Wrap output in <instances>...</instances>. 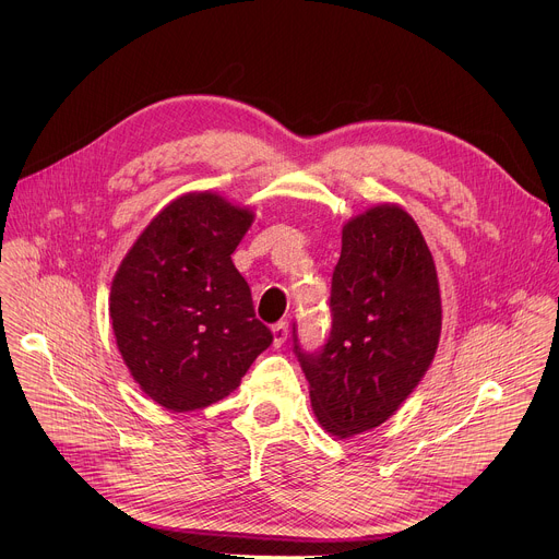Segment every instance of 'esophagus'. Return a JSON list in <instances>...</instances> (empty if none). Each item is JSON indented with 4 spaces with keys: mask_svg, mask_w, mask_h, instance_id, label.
Masks as SVG:
<instances>
[{
    "mask_svg": "<svg viewBox=\"0 0 559 559\" xmlns=\"http://www.w3.org/2000/svg\"><path fill=\"white\" fill-rule=\"evenodd\" d=\"M272 334H274V345L281 347L285 341H287V334H289V325L287 321H278L272 325Z\"/></svg>",
    "mask_w": 559,
    "mask_h": 559,
    "instance_id": "esophagus-1",
    "label": "esophagus"
}]
</instances>
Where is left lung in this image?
I'll return each mask as SVG.
<instances>
[{
    "instance_id": "8db88e82",
    "label": "left lung",
    "mask_w": 559,
    "mask_h": 559,
    "mask_svg": "<svg viewBox=\"0 0 559 559\" xmlns=\"http://www.w3.org/2000/svg\"><path fill=\"white\" fill-rule=\"evenodd\" d=\"M330 309L332 330L316 352L300 347L294 323V354L318 423L349 438L401 407L438 349V274L403 207L376 205L343 227Z\"/></svg>"
}]
</instances>
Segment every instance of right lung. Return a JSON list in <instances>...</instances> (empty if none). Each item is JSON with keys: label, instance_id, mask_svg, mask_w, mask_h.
Here are the masks:
<instances>
[{"label": "right lung", "instance_id": "1", "mask_svg": "<svg viewBox=\"0 0 559 559\" xmlns=\"http://www.w3.org/2000/svg\"><path fill=\"white\" fill-rule=\"evenodd\" d=\"M254 214L186 194L143 229L110 289L117 347L141 389L170 412L234 391L274 336L231 263Z\"/></svg>", "mask_w": 559, "mask_h": 559}]
</instances>
